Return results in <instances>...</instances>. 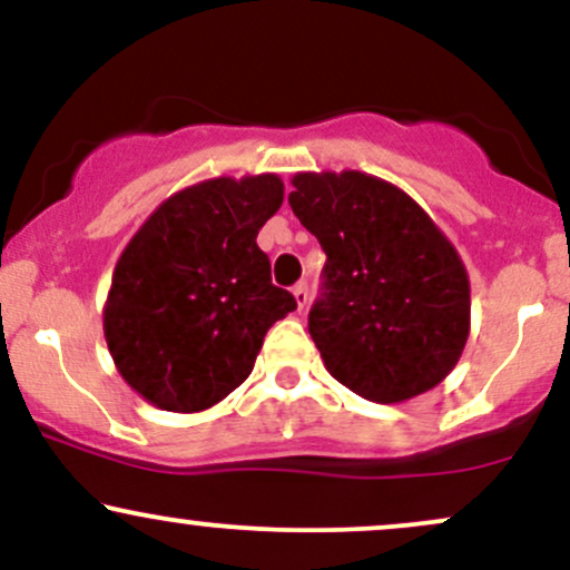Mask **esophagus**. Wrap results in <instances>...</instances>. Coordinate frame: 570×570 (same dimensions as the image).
<instances>
[{
  "instance_id": "obj_1",
  "label": "esophagus",
  "mask_w": 570,
  "mask_h": 570,
  "mask_svg": "<svg viewBox=\"0 0 570 570\" xmlns=\"http://www.w3.org/2000/svg\"><path fill=\"white\" fill-rule=\"evenodd\" d=\"M292 294H294V303H297L299 311L307 307V284H305V281H299V284L292 289Z\"/></svg>"
}]
</instances>
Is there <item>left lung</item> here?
<instances>
[{
	"label": "left lung",
	"instance_id": "left-lung-1",
	"mask_svg": "<svg viewBox=\"0 0 570 570\" xmlns=\"http://www.w3.org/2000/svg\"><path fill=\"white\" fill-rule=\"evenodd\" d=\"M289 206L326 254L307 332L330 375L396 404L453 372L472 326L461 254L391 181L362 171L294 174Z\"/></svg>",
	"mask_w": 570,
	"mask_h": 570
}]
</instances>
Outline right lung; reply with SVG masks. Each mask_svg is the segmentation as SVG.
Masks as SVG:
<instances>
[{"label": "right lung", "mask_w": 570, "mask_h": 570, "mask_svg": "<svg viewBox=\"0 0 570 570\" xmlns=\"http://www.w3.org/2000/svg\"><path fill=\"white\" fill-rule=\"evenodd\" d=\"M284 203L278 174L179 189L122 248L104 337L130 389L168 412H203L252 375L263 340L297 303L271 281L257 233Z\"/></svg>", "instance_id": "add662e5"}]
</instances>
